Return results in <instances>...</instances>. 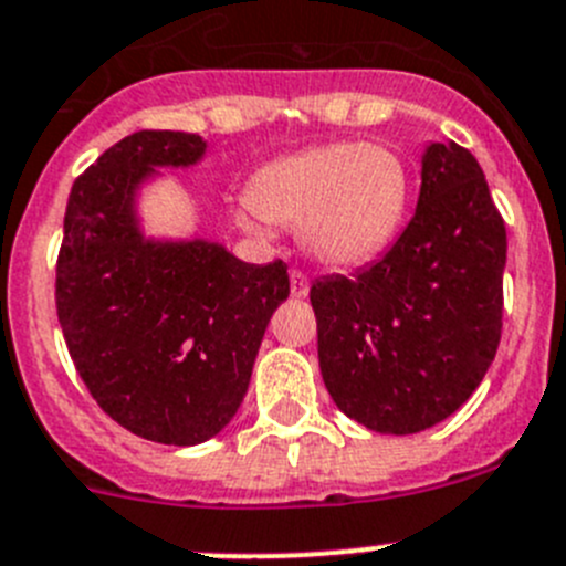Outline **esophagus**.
<instances>
[{"label":"esophagus","instance_id":"obj_1","mask_svg":"<svg viewBox=\"0 0 566 566\" xmlns=\"http://www.w3.org/2000/svg\"><path fill=\"white\" fill-rule=\"evenodd\" d=\"M308 294V277L300 269H292V297H305Z\"/></svg>","mask_w":566,"mask_h":566}]
</instances>
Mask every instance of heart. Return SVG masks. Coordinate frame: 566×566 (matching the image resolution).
<instances>
[{
    "label": "heart",
    "instance_id": "1",
    "mask_svg": "<svg viewBox=\"0 0 566 566\" xmlns=\"http://www.w3.org/2000/svg\"><path fill=\"white\" fill-rule=\"evenodd\" d=\"M409 174L385 145L334 143L274 159L258 170L238 219L252 232L300 227L305 249L328 266H359L396 235Z\"/></svg>",
    "mask_w": 566,
    "mask_h": 566
}]
</instances>
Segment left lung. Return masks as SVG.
Returning a JSON list of instances; mask_svg holds the SVG:
<instances>
[{"label": "left lung", "mask_w": 566, "mask_h": 566, "mask_svg": "<svg viewBox=\"0 0 566 566\" xmlns=\"http://www.w3.org/2000/svg\"><path fill=\"white\" fill-rule=\"evenodd\" d=\"M505 252L483 168L463 145H429L398 241L350 277L311 286L336 407L381 434L423 432L463 407L500 347Z\"/></svg>", "instance_id": "obj_1"}]
</instances>
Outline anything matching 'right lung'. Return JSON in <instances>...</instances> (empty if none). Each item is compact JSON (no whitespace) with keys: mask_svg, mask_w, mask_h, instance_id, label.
I'll use <instances>...</instances> for the list:
<instances>
[{"mask_svg":"<svg viewBox=\"0 0 566 566\" xmlns=\"http://www.w3.org/2000/svg\"><path fill=\"white\" fill-rule=\"evenodd\" d=\"M205 139L128 134L72 185L55 263L66 350L97 407L154 443L219 434L247 396L286 263H243L207 241H145L134 190L157 165H193Z\"/></svg>","mask_w":566,"mask_h":566,"instance_id":"obj_1","label":"right lung"}]
</instances>
